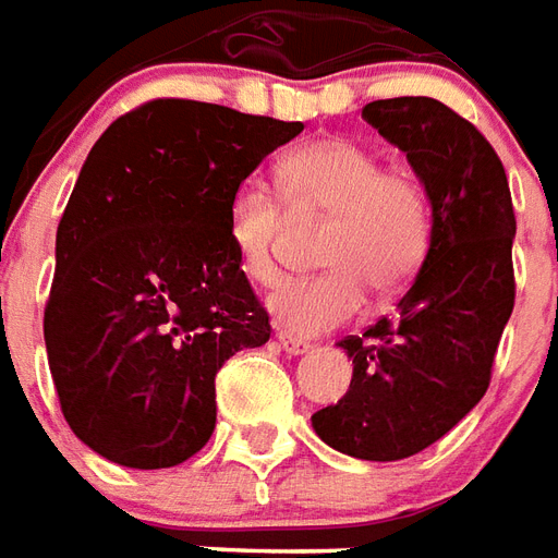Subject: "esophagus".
Masks as SVG:
<instances>
[{
    "mask_svg": "<svg viewBox=\"0 0 558 558\" xmlns=\"http://www.w3.org/2000/svg\"><path fill=\"white\" fill-rule=\"evenodd\" d=\"M275 340H278V345L280 349H283V352L287 354H307L313 349L311 342H304V340H295V337H290V333H283L280 331L278 337H275Z\"/></svg>",
    "mask_w": 558,
    "mask_h": 558,
    "instance_id": "obj_1",
    "label": "esophagus"
}]
</instances>
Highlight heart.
<instances>
[{
    "mask_svg": "<svg viewBox=\"0 0 558 558\" xmlns=\"http://www.w3.org/2000/svg\"><path fill=\"white\" fill-rule=\"evenodd\" d=\"M280 197L295 218L331 216L322 236L319 278L283 280L266 301L278 328L316 337L357 319L369 287L396 292L414 280L432 242V201L408 168L352 138L301 144L278 162ZM283 204L259 185H239L227 204V242L254 283L278 278Z\"/></svg>",
    "mask_w": 558,
    "mask_h": 558,
    "instance_id": "heart-1",
    "label": "heart"
}]
</instances>
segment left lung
Here are the masks:
<instances>
[{
	"instance_id": "1",
	"label": "left lung",
	"mask_w": 558,
	"mask_h": 558,
	"mask_svg": "<svg viewBox=\"0 0 558 558\" xmlns=\"http://www.w3.org/2000/svg\"><path fill=\"white\" fill-rule=\"evenodd\" d=\"M363 121L408 156L432 201L426 259L399 299L396 322L340 340L349 393L313 414L342 456H416L478 405L514 307V209L502 162L485 135L432 97L363 106Z\"/></svg>"
}]
</instances>
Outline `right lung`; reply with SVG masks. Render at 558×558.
<instances>
[{"mask_svg":"<svg viewBox=\"0 0 558 558\" xmlns=\"http://www.w3.org/2000/svg\"><path fill=\"white\" fill-rule=\"evenodd\" d=\"M304 123L153 100L102 132L56 233L44 313L73 435L121 468L183 464L216 428V375L271 325L227 242V204Z\"/></svg>","mask_w":558,"mask_h":558,"instance_id":"add662e5","label":"right lung"}]
</instances>
